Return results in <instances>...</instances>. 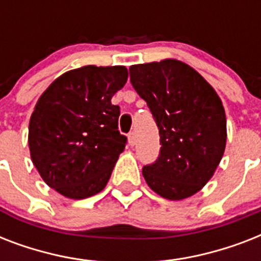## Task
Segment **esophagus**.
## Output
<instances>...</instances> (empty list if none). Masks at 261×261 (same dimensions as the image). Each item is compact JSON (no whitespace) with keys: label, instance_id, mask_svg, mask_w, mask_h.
<instances>
[{"label":"esophagus","instance_id":"34e87169","mask_svg":"<svg viewBox=\"0 0 261 261\" xmlns=\"http://www.w3.org/2000/svg\"><path fill=\"white\" fill-rule=\"evenodd\" d=\"M128 145H130V146H134L135 145V133L134 131H131L130 134H128Z\"/></svg>","mask_w":261,"mask_h":261}]
</instances>
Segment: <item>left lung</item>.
Instances as JSON below:
<instances>
[{
    "mask_svg": "<svg viewBox=\"0 0 261 261\" xmlns=\"http://www.w3.org/2000/svg\"><path fill=\"white\" fill-rule=\"evenodd\" d=\"M131 85L160 133V155L142 174L155 194L181 200L213 177L226 146L222 101L206 80L177 59L133 65Z\"/></svg>",
    "mask_w": 261,
    "mask_h": 261,
    "instance_id": "8db88e82",
    "label": "left lung"
}]
</instances>
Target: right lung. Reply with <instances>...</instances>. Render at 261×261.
<instances>
[{
	"label": "right lung",
	"instance_id": "right-lung-1",
	"mask_svg": "<svg viewBox=\"0 0 261 261\" xmlns=\"http://www.w3.org/2000/svg\"><path fill=\"white\" fill-rule=\"evenodd\" d=\"M127 77L124 66L89 65L63 73L39 97L28 128L31 159L63 196L89 198L110 180L127 142L111 98Z\"/></svg>",
	"mask_w": 261,
	"mask_h": 261
}]
</instances>
